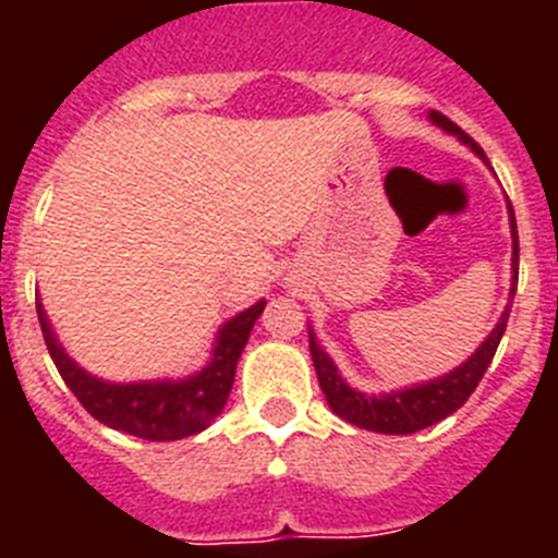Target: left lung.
Returning <instances> with one entry per match:
<instances>
[{
  "instance_id": "1",
  "label": "left lung",
  "mask_w": 558,
  "mask_h": 558,
  "mask_svg": "<svg viewBox=\"0 0 558 558\" xmlns=\"http://www.w3.org/2000/svg\"><path fill=\"white\" fill-rule=\"evenodd\" d=\"M430 120L436 122L438 128H445L447 133L458 136L463 145L472 147V150L486 161V156H483V150L477 147V142L472 140L470 133H463L456 122L447 120L445 113L430 111ZM509 220H511V234H514V254H511V265H514V268H511L514 270L511 295H514L520 243H517V220H514V209H511V204H509ZM509 313H511V299L509 304H506V310H502L497 327L489 332V338L483 340L466 363L452 368L450 374L430 379V383H418V386L402 388V391L379 393V397H374V393H360L354 391V388H349L347 379L338 374V366L332 363V357L318 347V340H315L313 329H310V354H313V366H315V374H318V386H322L329 408H332L340 418H347L349 425L363 427V430H374V433H388V436H408V433L425 430V427L436 425V422L447 418L450 413H456L458 408L472 397V391H475L477 383H481L483 374H486V368H489L497 347H500V338L502 332H506V324H509Z\"/></svg>"
}]
</instances>
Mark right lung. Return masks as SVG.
Here are the masks:
<instances>
[{"instance_id": "obj_1", "label": "right lung", "mask_w": 558, "mask_h": 558, "mask_svg": "<svg viewBox=\"0 0 558 558\" xmlns=\"http://www.w3.org/2000/svg\"><path fill=\"white\" fill-rule=\"evenodd\" d=\"M36 310L49 357L61 372L69 391L75 393L77 402L97 422L147 441H179L206 430L211 418L223 411L234 386L236 360L248 343V335L265 310V302H256L254 307L243 310L220 327L211 360L198 374L186 379H147V383H106L83 372L58 343L38 299Z\"/></svg>"}]
</instances>
